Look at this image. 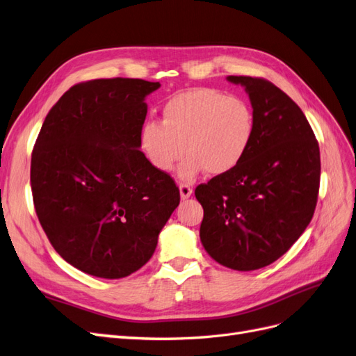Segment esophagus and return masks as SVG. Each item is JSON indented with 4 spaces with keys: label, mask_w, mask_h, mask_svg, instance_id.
<instances>
[{
    "label": "esophagus",
    "mask_w": 356,
    "mask_h": 356,
    "mask_svg": "<svg viewBox=\"0 0 356 356\" xmlns=\"http://www.w3.org/2000/svg\"><path fill=\"white\" fill-rule=\"evenodd\" d=\"M179 189H180V197L184 200H186L192 195V188L188 184H180Z\"/></svg>",
    "instance_id": "esophagus-1"
}]
</instances>
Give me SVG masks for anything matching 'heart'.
<instances>
[{
    "label": "heart",
    "mask_w": 356,
    "mask_h": 356,
    "mask_svg": "<svg viewBox=\"0 0 356 356\" xmlns=\"http://www.w3.org/2000/svg\"><path fill=\"white\" fill-rule=\"evenodd\" d=\"M161 120L140 128V147L161 172H170L186 150L179 175L191 179L207 170L220 176L245 159L255 133V115L245 98L213 88H195L168 98Z\"/></svg>",
    "instance_id": "obj_1"
}]
</instances>
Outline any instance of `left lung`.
I'll return each instance as SVG.
<instances>
[{"instance_id": "left-lung-1", "label": "left lung", "mask_w": 356, "mask_h": 356, "mask_svg": "<svg viewBox=\"0 0 356 356\" xmlns=\"http://www.w3.org/2000/svg\"><path fill=\"white\" fill-rule=\"evenodd\" d=\"M249 95L255 133L245 159L197 186L204 209L200 238L216 262L238 271L279 259L316 209L321 155L301 108L266 79L228 76Z\"/></svg>"}]
</instances>
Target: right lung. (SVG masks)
Here are the masks:
<instances>
[{"mask_svg":"<svg viewBox=\"0 0 356 356\" xmlns=\"http://www.w3.org/2000/svg\"><path fill=\"white\" fill-rule=\"evenodd\" d=\"M159 86L122 77L74 85L37 137L38 220L59 255L90 276L120 279L143 267L180 202L175 180L140 150L145 98Z\"/></svg>","mask_w":356,"mask_h":356,"instance_id":"1","label":"right lung"}]
</instances>
